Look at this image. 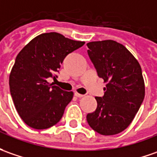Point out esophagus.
Returning a JSON list of instances; mask_svg holds the SVG:
<instances>
[{"label":"esophagus","instance_id":"obj_1","mask_svg":"<svg viewBox=\"0 0 157 157\" xmlns=\"http://www.w3.org/2000/svg\"><path fill=\"white\" fill-rule=\"evenodd\" d=\"M75 95L76 97H78V98H82V97L84 96L83 94H79V93H77V92L75 93Z\"/></svg>","mask_w":157,"mask_h":157}]
</instances>
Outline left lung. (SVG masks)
I'll list each match as a JSON object with an SVG mask.
<instances>
[{"mask_svg":"<svg viewBox=\"0 0 157 157\" xmlns=\"http://www.w3.org/2000/svg\"><path fill=\"white\" fill-rule=\"evenodd\" d=\"M87 45L99 77L106 82L104 96L95 97L97 108L87 115V121L101 135H115L130 125L144 99L141 66L123 44L116 41H94Z\"/></svg>","mask_w":157,"mask_h":157,"instance_id":"left-lung-1","label":"left lung"}]
</instances>
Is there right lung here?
Returning <instances> with one entry per match:
<instances>
[{
	"instance_id": "1",
	"label": "right lung",
	"mask_w": 157,
	"mask_h": 157,
	"mask_svg": "<svg viewBox=\"0 0 157 157\" xmlns=\"http://www.w3.org/2000/svg\"><path fill=\"white\" fill-rule=\"evenodd\" d=\"M84 44L48 33L34 38L17 55L9 75L10 93L18 113L28 126L44 130L62 119L73 92L48 82V79L57 77L55 74L65 56Z\"/></svg>"
}]
</instances>
